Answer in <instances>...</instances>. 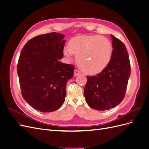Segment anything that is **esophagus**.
Wrapping results in <instances>:
<instances>
[{"instance_id": "esophagus-1", "label": "esophagus", "mask_w": 149, "mask_h": 149, "mask_svg": "<svg viewBox=\"0 0 149 149\" xmlns=\"http://www.w3.org/2000/svg\"><path fill=\"white\" fill-rule=\"evenodd\" d=\"M80 73H81V72H80L78 70L75 69V70H74V76H78V75H79Z\"/></svg>"}]
</instances>
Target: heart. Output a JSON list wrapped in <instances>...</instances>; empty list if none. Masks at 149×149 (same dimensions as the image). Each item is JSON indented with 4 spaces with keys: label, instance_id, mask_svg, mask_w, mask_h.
Segmentation results:
<instances>
[{
    "label": "heart",
    "instance_id": "heart-1",
    "mask_svg": "<svg viewBox=\"0 0 149 149\" xmlns=\"http://www.w3.org/2000/svg\"><path fill=\"white\" fill-rule=\"evenodd\" d=\"M69 48L63 49L64 56L71 60L77 56V63L86 73L96 74L109 65L113 53L110 40L101 35H81L71 38Z\"/></svg>",
    "mask_w": 149,
    "mask_h": 149
}]
</instances>
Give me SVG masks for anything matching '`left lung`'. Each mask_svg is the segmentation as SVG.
<instances>
[{"label":"left lung","mask_w":149,"mask_h":149,"mask_svg":"<svg viewBox=\"0 0 149 149\" xmlns=\"http://www.w3.org/2000/svg\"><path fill=\"white\" fill-rule=\"evenodd\" d=\"M112 58L106 68L95 76H87L84 94L88 106L97 111L113 108L123 100L130 74V63L124 44L111 35Z\"/></svg>","instance_id":"left-lung-1"}]
</instances>
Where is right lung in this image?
<instances>
[{"label": "right lung", "mask_w": 149, "mask_h": 149, "mask_svg": "<svg viewBox=\"0 0 149 149\" xmlns=\"http://www.w3.org/2000/svg\"><path fill=\"white\" fill-rule=\"evenodd\" d=\"M65 35L56 32L38 35L22 48L17 65L22 95L35 109L55 111L63 105L66 86L74 67L59 61L63 57Z\"/></svg>", "instance_id": "right-lung-1"}]
</instances>
